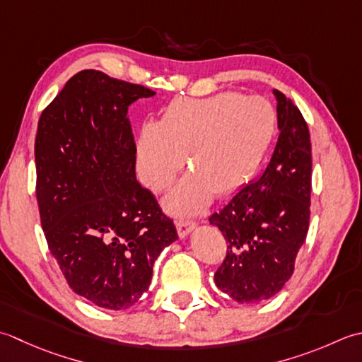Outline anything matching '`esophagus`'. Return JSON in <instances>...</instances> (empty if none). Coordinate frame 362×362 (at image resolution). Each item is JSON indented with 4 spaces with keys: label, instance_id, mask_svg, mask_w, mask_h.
<instances>
[{
    "label": "esophagus",
    "instance_id": "obj_1",
    "mask_svg": "<svg viewBox=\"0 0 362 362\" xmlns=\"http://www.w3.org/2000/svg\"><path fill=\"white\" fill-rule=\"evenodd\" d=\"M194 220H178L176 222V230H178L180 238H186V235L195 228Z\"/></svg>",
    "mask_w": 362,
    "mask_h": 362
}]
</instances>
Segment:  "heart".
<instances>
[{
	"mask_svg": "<svg viewBox=\"0 0 362 362\" xmlns=\"http://www.w3.org/2000/svg\"><path fill=\"white\" fill-rule=\"evenodd\" d=\"M276 115L264 98L220 92L206 98L173 100L158 124H145L137 140V168L154 192L167 189L192 168L165 200L175 214H195L212 195L230 197L257 170L274 139Z\"/></svg>",
	"mask_w": 362,
	"mask_h": 362,
	"instance_id": "heart-1",
	"label": "heart"
}]
</instances>
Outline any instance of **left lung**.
Instances as JSON below:
<instances>
[{"label":"left lung","instance_id":"8db88e82","mask_svg":"<svg viewBox=\"0 0 362 362\" xmlns=\"http://www.w3.org/2000/svg\"><path fill=\"white\" fill-rule=\"evenodd\" d=\"M274 93L279 137L267 168L209 217L228 247L214 281L245 305L272 298L289 281L311 216L308 123L291 98L279 90Z\"/></svg>","mask_w":362,"mask_h":362}]
</instances>
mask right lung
I'll return each instance as SVG.
<instances>
[{
    "label": "right lung",
    "mask_w": 362,
    "mask_h": 362,
    "mask_svg": "<svg viewBox=\"0 0 362 362\" xmlns=\"http://www.w3.org/2000/svg\"><path fill=\"white\" fill-rule=\"evenodd\" d=\"M153 95L83 70L43 109L37 128L35 195L49 253L73 291L112 311L137 303L154 261L178 239L173 220L136 180L128 106Z\"/></svg>",
    "instance_id": "add662e5"
}]
</instances>
